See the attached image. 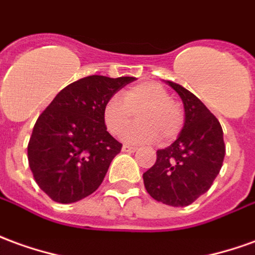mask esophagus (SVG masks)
<instances>
[{
    "instance_id": "1",
    "label": "esophagus",
    "mask_w": 255,
    "mask_h": 255,
    "mask_svg": "<svg viewBox=\"0 0 255 255\" xmlns=\"http://www.w3.org/2000/svg\"><path fill=\"white\" fill-rule=\"evenodd\" d=\"M123 152L133 153V152H136V147H135V146H129V145H123Z\"/></svg>"
}]
</instances>
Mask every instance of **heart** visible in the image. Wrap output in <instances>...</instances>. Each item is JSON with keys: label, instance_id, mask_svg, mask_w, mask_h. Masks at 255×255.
Wrapping results in <instances>:
<instances>
[{"label": "heart", "instance_id": "1", "mask_svg": "<svg viewBox=\"0 0 255 255\" xmlns=\"http://www.w3.org/2000/svg\"><path fill=\"white\" fill-rule=\"evenodd\" d=\"M136 113L139 123L124 133V139L135 143L158 139L168 143L177 138L185 122L182 109L171 101L168 91L154 81H145L129 87L122 98L110 97L103 105V123L110 133L120 135Z\"/></svg>", "mask_w": 255, "mask_h": 255}]
</instances>
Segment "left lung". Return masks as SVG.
<instances>
[{"label":"left lung","mask_w":255,"mask_h":255,"mask_svg":"<svg viewBox=\"0 0 255 255\" xmlns=\"http://www.w3.org/2000/svg\"><path fill=\"white\" fill-rule=\"evenodd\" d=\"M167 84L182 99L185 123L177 140L158 149L156 163L143 172V183L154 200L185 207L204 195L220 174L225 156L224 132L199 98L177 83Z\"/></svg>","instance_id":"8db88e82"}]
</instances>
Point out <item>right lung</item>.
Masks as SVG:
<instances>
[{
	"instance_id": "right-lung-1",
	"label": "right lung",
	"mask_w": 255,
	"mask_h": 255,
	"mask_svg": "<svg viewBox=\"0 0 255 255\" xmlns=\"http://www.w3.org/2000/svg\"><path fill=\"white\" fill-rule=\"evenodd\" d=\"M133 80L80 78L60 91L37 119L27 146L28 165L53 202H78L102 183L123 146L106 129L103 105Z\"/></svg>"
}]
</instances>
